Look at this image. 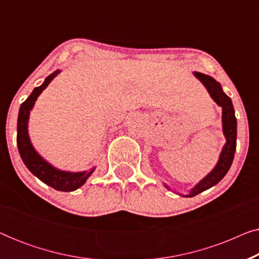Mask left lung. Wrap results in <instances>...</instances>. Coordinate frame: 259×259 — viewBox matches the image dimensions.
I'll use <instances>...</instances> for the list:
<instances>
[{"instance_id":"8db88e82","label":"left lung","mask_w":259,"mask_h":259,"mask_svg":"<svg viewBox=\"0 0 259 259\" xmlns=\"http://www.w3.org/2000/svg\"><path fill=\"white\" fill-rule=\"evenodd\" d=\"M194 75L203 82L204 86L208 91V93H210L211 98L223 108V132H224V136L226 138V144L223 147L221 157H219L218 164L215 165V167L199 184H197L190 191V194H187L185 197L197 196L198 193L214 186L215 184H218L224 178L230 167H231L233 157H235L237 139V119L231 99L223 92L221 84L213 77L198 72L194 73Z\"/></svg>"}]
</instances>
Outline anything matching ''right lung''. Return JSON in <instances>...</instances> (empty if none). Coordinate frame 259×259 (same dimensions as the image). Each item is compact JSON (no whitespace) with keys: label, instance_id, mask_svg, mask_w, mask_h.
Wrapping results in <instances>:
<instances>
[{"label":"right lung","instance_id":"add662e5","mask_svg":"<svg viewBox=\"0 0 259 259\" xmlns=\"http://www.w3.org/2000/svg\"><path fill=\"white\" fill-rule=\"evenodd\" d=\"M59 73L60 70L52 73L45 80V82L40 87H35L27 100L22 102L19 112V119H17L16 141L20 155L22 158L24 165L27 166L28 169L34 176H36L41 182L47 184V185L53 187V189L58 191H65V192H70V191H74L79 189L80 186H82L84 182L88 179V177L93 173L94 168L90 169V171L75 173L56 169L37 154V152L31 146L29 136H28V119H29L30 109L33 108L35 101H36L38 95L41 94V92L52 82V80Z\"/></svg>","mask_w":259,"mask_h":259}]
</instances>
